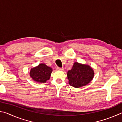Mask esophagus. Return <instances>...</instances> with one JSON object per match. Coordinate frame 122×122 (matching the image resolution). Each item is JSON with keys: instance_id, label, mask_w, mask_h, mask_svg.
I'll return each instance as SVG.
<instances>
[{"instance_id": "1", "label": "esophagus", "mask_w": 122, "mask_h": 122, "mask_svg": "<svg viewBox=\"0 0 122 122\" xmlns=\"http://www.w3.org/2000/svg\"><path fill=\"white\" fill-rule=\"evenodd\" d=\"M57 70H58V71H62L64 70V69L63 68H59V67H57Z\"/></svg>"}]
</instances>
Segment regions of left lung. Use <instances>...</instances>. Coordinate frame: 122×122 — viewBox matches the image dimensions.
I'll return each instance as SVG.
<instances>
[{
  "label": "left lung",
  "instance_id": "obj_1",
  "mask_svg": "<svg viewBox=\"0 0 122 122\" xmlns=\"http://www.w3.org/2000/svg\"><path fill=\"white\" fill-rule=\"evenodd\" d=\"M94 76V71L89 65L75 62L71 69L67 72L69 84L75 88L87 85Z\"/></svg>",
  "mask_w": 122,
  "mask_h": 122
}]
</instances>
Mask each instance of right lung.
Wrapping results in <instances>:
<instances>
[{
    "mask_svg": "<svg viewBox=\"0 0 122 122\" xmlns=\"http://www.w3.org/2000/svg\"><path fill=\"white\" fill-rule=\"evenodd\" d=\"M53 69L45 63H41L34 68L30 72V77L37 83H44L49 80Z\"/></svg>",
    "mask_w": 122,
    "mask_h": 122,
    "instance_id": "obj_1",
    "label": "right lung"
}]
</instances>
